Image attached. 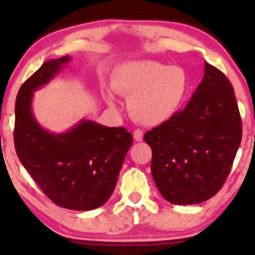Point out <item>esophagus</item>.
I'll list each match as a JSON object with an SVG mask.
<instances>
[{"label": "esophagus", "instance_id": "esophagus-1", "mask_svg": "<svg viewBox=\"0 0 255 255\" xmlns=\"http://www.w3.org/2000/svg\"><path fill=\"white\" fill-rule=\"evenodd\" d=\"M133 136H134V140H135V141H141L142 136H144V133H142V130L135 129L133 133Z\"/></svg>", "mask_w": 255, "mask_h": 255}]
</instances>
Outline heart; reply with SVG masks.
<instances>
[{
	"label": "heart",
	"mask_w": 255,
	"mask_h": 255,
	"mask_svg": "<svg viewBox=\"0 0 255 255\" xmlns=\"http://www.w3.org/2000/svg\"><path fill=\"white\" fill-rule=\"evenodd\" d=\"M115 93L128 97V111L139 124L162 125L172 118L187 91L182 68L157 61H131L120 66L111 79ZM104 101L113 109L118 101L111 91H104Z\"/></svg>",
	"instance_id": "1"
}]
</instances>
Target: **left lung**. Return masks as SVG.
<instances>
[{
    "mask_svg": "<svg viewBox=\"0 0 255 255\" xmlns=\"http://www.w3.org/2000/svg\"><path fill=\"white\" fill-rule=\"evenodd\" d=\"M241 137L233 85L205 62L203 80L184 109L144 135L152 148V177L162 197L175 205H194L217 194Z\"/></svg>",
    "mask_w": 255,
    "mask_h": 255,
    "instance_id": "left-lung-1",
    "label": "left lung"
}]
</instances>
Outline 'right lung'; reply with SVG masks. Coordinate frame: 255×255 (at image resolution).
I'll list each match as a JSON object with an SVG mask.
<instances>
[{
    "label": "right lung",
    "instance_id": "1",
    "mask_svg": "<svg viewBox=\"0 0 255 255\" xmlns=\"http://www.w3.org/2000/svg\"><path fill=\"white\" fill-rule=\"evenodd\" d=\"M71 56L49 60L22 84L15 102L14 144L20 162L51 201L89 211L109 200L133 136L124 127L80 120L71 129L43 128L32 111L33 93L50 83Z\"/></svg>",
    "mask_w": 255,
    "mask_h": 255
}]
</instances>
